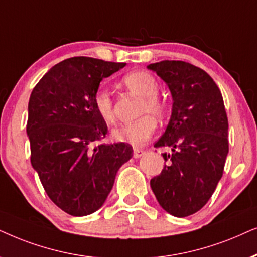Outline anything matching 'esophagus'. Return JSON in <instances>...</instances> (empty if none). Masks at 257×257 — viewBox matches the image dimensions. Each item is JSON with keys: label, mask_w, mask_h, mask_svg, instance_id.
Wrapping results in <instances>:
<instances>
[{"label": "esophagus", "mask_w": 257, "mask_h": 257, "mask_svg": "<svg viewBox=\"0 0 257 257\" xmlns=\"http://www.w3.org/2000/svg\"><path fill=\"white\" fill-rule=\"evenodd\" d=\"M146 154L145 150L142 149H134V157L135 159H140V157L143 156Z\"/></svg>", "instance_id": "obj_1"}]
</instances>
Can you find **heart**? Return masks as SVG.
Returning <instances> with one entry per match:
<instances>
[{
  "label": "heart",
  "instance_id": "1",
  "mask_svg": "<svg viewBox=\"0 0 257 257\" xmlns=\"http://www.w3.org/2000/svg\"><path fill=\"white\" fill-rule=\"evenodd\" d=\"M122 83L133 94L142 98L140 115H146L136 122L121 124L112 131V138L116 141L129 143L134 147H141L152 138L156 129V121L151 114L157 118L163 117L167 111V105L159 94V83L153 75L147 71H133L123 77ZM94 107L98 116L105 123H112L115 119L114 102L107 89L100 88L95 93ZM151 114L149 115V114Z\"/></svg>",
  "mask_w": 257,
  "mask_h": 257
}]
</instances>
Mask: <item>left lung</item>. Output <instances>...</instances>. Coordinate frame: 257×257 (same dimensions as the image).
<instances>
[{"label":"left lung","mask_w":257,"mask_h":257,"mask_svg":"<svg viewBox=\"0 0 257 257\" xmlns=\"http://www.w3.org/2000/svg\"><path fill=\"white\" fill-rule=\"evenodd\" d=\"M168 85L172 116L154 147L162 154L160 175L150 180L157 202L176 217L195 214L206 204L221 180L229 152L228 117L223 97L206 71L183 61L147 66Z\"/></svg>","instance_id":"1"}]
</instances>
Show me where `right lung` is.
<instances>
[{"label":"right lung","instance_id":"1","mask_svg":"<svg viewBox=\"0 0 257 257\" xmlns=\"http://www.w3.org/2000/svg\"><path fill=\"white\" fill-rule=\"evenodd\" d=\"M124 66L71 57L50 68L30 95V162L50 200L73 216L103 206L118 169L133 156L125 143L94 146L108 131L95 110V93L103 78Z\"/></svg>","mask_w":257,"mask_h":257}]
</instances>
